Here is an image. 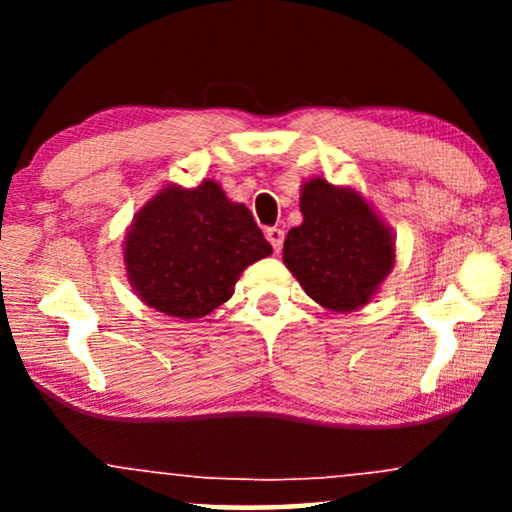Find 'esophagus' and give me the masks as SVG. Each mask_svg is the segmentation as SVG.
<instances>
[{
    "label": "esophagus",
    "mask_w": 512,
    "mask_h": 512,
    "mask_svg": "<svg viewBox=\"0 0 512 512\" xmlns=\"http://www.w3.org/2000/svg\"><path fill=\"white\" fill-rule=\"evenodd\" d=\"M265 237H268V242L272 244V249L277 251H282V244H284V230L282 228H277V226H272V228H268L265 230Z\"/></svg>",
    "instance_id": "obj_1"
}]
</instances>
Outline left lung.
<instances>
[{
    "mask_svg": "<svg viewBox=\"0 0 512 512\" xmlns=\"http://www.w3.org/2000/svg\"><path fill=\"white\" fill-rule=\"evenodd\" d=\"M303 223L284 240V263L314 303L354 312L375 298L396 263V237L349 186L314 177L300 186Z\"/></svg>",
    "mask_w": 512,
    "mask_h": 512,
    "instance_id": "1",
    "label": "left lung"
}]
</instances>
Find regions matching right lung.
I'll list each match as a JSON object with an SVG mask.
<instances>
[{
  "instance_id": "add662e5",
  "label": "right lung",
  "mask_w": 512,
  "mask_h": 512,
  "mask_svg": "<svg viewBox=\"0 0 512 512\" xmlns=\"http://www.w3.org/2000/svg\"><path fill=\"white\" fill-rule=\"evenodd\" d=\"M254 216L221 184H167L139 209L123 240L132 291L167 317L202 319L233 296L244 268L270 256Z\"/></svg>"
}]
</instances>
